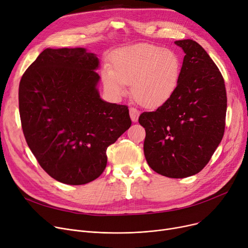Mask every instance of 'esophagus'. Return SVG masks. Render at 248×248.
<instances>
[{"mask_svg": "<svg viewBox=\"0 0 248 248\" xmlns=\"http://www.w3.org/2000/svg\"><path fill=\"white\" fill-rule=\"evenodd\" d=\"M129 115H131V119L133 122H137L140 115V111L136 108H129Z\"/></svg>", "mask_w": 248, "mask_h": 248, "instance_id": "obj_1", "label": "esophagus"}]
</instances>
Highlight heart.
<instances>
[{"label":"heart","instance_id":"1","mask_svg":"<svg viewBox=\"0 0 248 248\" xmlns=\"http://www.w3.org/2000/svg\"><path fill=\"white\" fill-rule=\"evenodd\" d=\"M114 70L104 67L102 81L112 96L126 93L132 84L136 101L155 108L170 98L178 86L182 63L176 52L160 46L142 44L121 50L113 59Z\"/></svg>","mask_w":248,"mask_h":248}]
</instances>
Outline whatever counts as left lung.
I'll use <instances>...</instances> for the list:
<instances>
[{"instance_id":"left-lung-1","label":"left lung","mask_w":248,"mask_h":248,"mask_svg":"<svg viewBox=\"0 0 248 248\" xmlns=\"http://www.w3.org/2000/svg\"><path fill=\"white\" fill-rule=\"evenodd\" d=\"M185 56L173 95L155 111L142 112L144 153L155 172L169 178L199 173L224 135L227 97L216 64L191 39L175 41Z\"/></svg>"}]
</instances>
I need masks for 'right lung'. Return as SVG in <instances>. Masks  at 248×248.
Here are the masks:
<instances>
[{"mask_svg": "<svg viewBox=\"0 0 248 248\" xmlns=\"http://www.w3.org/2000/svg\"><path fill=\"white\" fill-rule=\"evenodd\" d=\"M99 59L85 48H47L23 74L19 110L26 141L43 170L83 185L107 167V149L132 124L126 106L100 98Z\"/></svg>", "mask_w": 248, "mask_h": 248, "instance_id": "add662e5", "label": "right lung"}]
</instances>
